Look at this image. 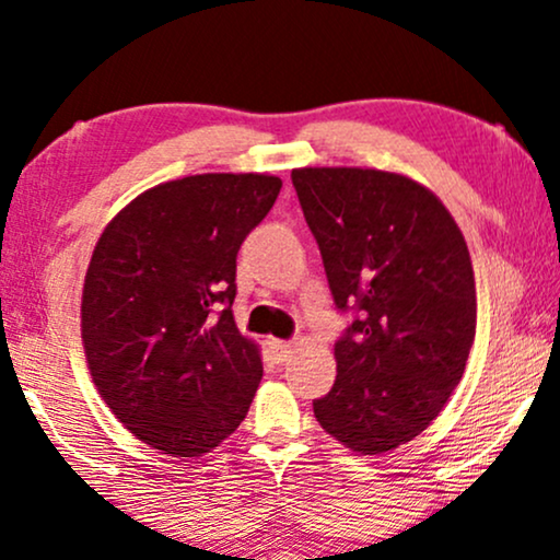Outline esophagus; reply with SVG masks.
I'll return each instance as SVG.
<instances>
[{
	"label": "esophagus",
	"mask_w": 560,
	"mask_h": 560,
	"mask_svg": "<svg viewBox=\"0 0 560 560\" xmlns=\"http://www.w3.org/2000/svg\"><path fill=\"white\" fill-rule=\"evenodd\" d=\"M268 349H271V357H273V362H287L289 357H292V351H294V346L289 343V341H268Z\"/></svg>",
	"instance_id": "obj_1"
}]
</instances>
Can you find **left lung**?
Wrapping results in <instances>:
<instances>
[{
    "instance_id": "8db88e82",
    "label": "left lung",
    "mask_w": 560,
    "mask_h": 560,
    "mask_svg": "<svg viewBox=\"0 0 560 560\" xmlns=\"http://www.w3.org/2000/svg\"><path fill=\"white\" fill-rule=\"evenodd\" d=\"M292 183L338 310L336 382L315 419L362 455L419 436L450 400L476 338L463 232L421 183L372 167H300Z\"/></svg>"
}]
</instances>
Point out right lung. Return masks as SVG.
<instances>
[{
    "label": "right lung",
    "mask_w": 560,
    "mask_h": 560,
    "mask_svg": "<svg viewBox=\"0 0 560 560\" xmlns=\"http://www.w3.org/2000/svg\"><path fill=\"white\" fill-rule=\"evenodd\" d=\"M281 180L203 173L160 183L110 219L82 289L92 382L116 419L173 457L235 431L264 377L258 346L232 317L237 250Z\"/></svg>",
    "instance_id": "add662e5"
}]
</instances>
